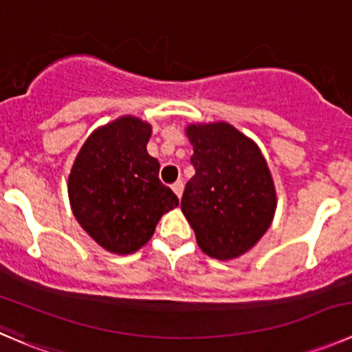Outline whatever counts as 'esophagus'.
<instances>
[{
	"instance_id": "esophagus-1",
	"label": "esophagus",
	"mask_w": 352,
	"mask_h": 352,
	"mask_svg": "<svg viewBox=\"0 0 352 352\" xmlns=\"http://www.w3.org/2000/svg\"><path fill=\"white\" fill-rule=\"evenodd\" d=\"M173 192L177 194V197H182V190H184V182L182 180H177L175 184H172Z\"/></svg>"
}]
</instances>
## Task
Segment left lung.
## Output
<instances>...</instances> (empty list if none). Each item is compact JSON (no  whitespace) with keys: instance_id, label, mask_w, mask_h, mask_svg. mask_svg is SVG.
I'll return each mask as SVG.
<instances>
[{"instance_id":"left-lung-1","label":"left lung","mask_w":352,"mask_h":352,"mask_svg":"<svg viewBox=\"0 0 352 352\" xmlns=\"http://www.w3.org/2000/svg\"><path fill=\"white\" fill-rule=\"evenodd\" d=\"M190 165L180 208L199 248L232 259L252 248L274 220L277 196L258 146L225 122L189 125Z\"/></svg>"}]
</instances>
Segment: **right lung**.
Instances as JSON below:
<instances>
[{"label": "right lung", "mask_w": 352, "mask_h": 352, "mask_svg": "<svg viewBox=\"0 0 352 352\" xmlns=\"http://www.w3.org/2000/svg\"><path fill=\"white\" fill-rule=\"evenodd\" d=\"M151 125L122 117L89 135L72 166L68 196L75 218L107 251L131 254L146 244L179 197L160 180L148 155Z\"/></svg>", "instance_id": "add662e5"}]
</instances>
